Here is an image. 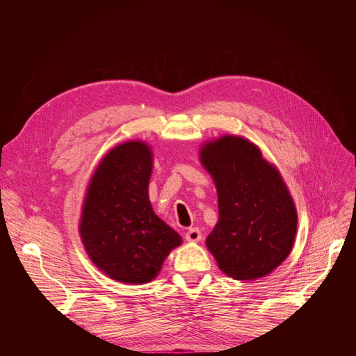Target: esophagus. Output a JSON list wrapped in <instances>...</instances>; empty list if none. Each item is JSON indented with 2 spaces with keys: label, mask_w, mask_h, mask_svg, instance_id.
<instances>
[{
  "label": "esophagus",
  "mask_w": 356,
  "mask_h": 356,
  "mask_svg": "<svg viewBox=\"0 0 356 356\" xmlns=\"http://www.w3.org/2000/svg\"><path fill=\"white\" fill-rule=\"evenodd\" d=\"M186 239L188 242H199L202 239V232L197 227H193L186 233Z\"/></svg>",
  "instance_id": "esophagus-1"
}]
</instances>
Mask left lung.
I'll return each instance as SVG.
<instances>
[{"mask_svg":"<svg viewBox=\"0 0 356 356\" xmlns=\"http://www.w3.org/2000/svg\"><path fill=\"white\" fill-rule=\"evenodd\" d=\"M218 191L220 220L207 239L221 270L238 281L270 273L293 250L297 212L277 169L257 145L222 136L200 152Z\"/></svg>","mask_w":356,"mask_h":356,"instance_id":"8db88e82","label":"left lung"}]
</instances>
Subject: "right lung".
Masks as SVG:
<instances>
[{"instance_id":"obj_1","label":"right lung","mask_w":356,"mask_h":356,"mask_svg":"<svg viewBox=\"0 0 356 356\" xmlns=\"http://www.w3.org/2000/svg\"><path fill=\"white\" fill-rule=\"evenodd\" d=\"M152 157L141 141L113 148L95 170L83 207L80 233L90 260L126 284L152 281L182 242L149 203Z\"/></svg>"}]
</instances>
